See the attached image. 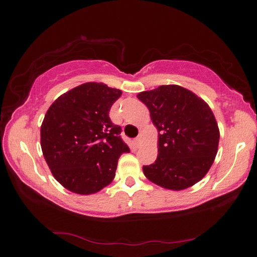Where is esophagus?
I'll return each mask as SVG.
<instances>
[{
    "label": "esophagus",
    "mask_w": 257,
    "mask_h": 257,
    "mask_svg": "<svg viewBox=\"0 0 257 257\" xmlns=\"http://www.w3.org/2000/svg\"><path fill=\"white\" fill-rule=\"evenodd\" d=\"M134 145H135V147H139V146H141V138H139V137L135 138V139H134Z\"/></svg>",
    "instance_id": "1"
}]
</instances>
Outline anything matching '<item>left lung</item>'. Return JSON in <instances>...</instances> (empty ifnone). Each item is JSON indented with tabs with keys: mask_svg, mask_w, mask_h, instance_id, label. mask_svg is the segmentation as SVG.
I'll return each mask as SVG.
<instances>
[{
	"mask_svg": "<svg viewBox=\"0 0 257 257\" xmlns=\"http://www.w3.org/2000/svg\"><path fill=\"white\" fill-rule=\"evenodd\" d=\"M137 97L159 132L158 159L143 171L162 188L182 190L197 184L217 153L220 132L208 104L189 89L162 85Z\"/></svg>",
	"mask_w": 257,
	"mask_h": 257,
	"instance_id": "1",
	"label": "left lung"
}]
</instances>
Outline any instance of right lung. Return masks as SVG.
I'll return each instance as SVG.
<instances>
[{
    "label": "right lung",
    "mask_w": 257,
    "mask_h": 257,
    "mask_svg": "<svg viewBox=\"0 0 257 257\" xmlns=\"http://www.w3.org/2000/svg\"><path fill=\"white\" fill-rule=\"evenodd\" d=\"M122 92L85 82L52 103L41 125V146L52 175L75 194L90 195L114 179L118 160L130 151L108 116Z\"/></svg>",
    "instance_id": "right-lung-1"
}]
</instances>
